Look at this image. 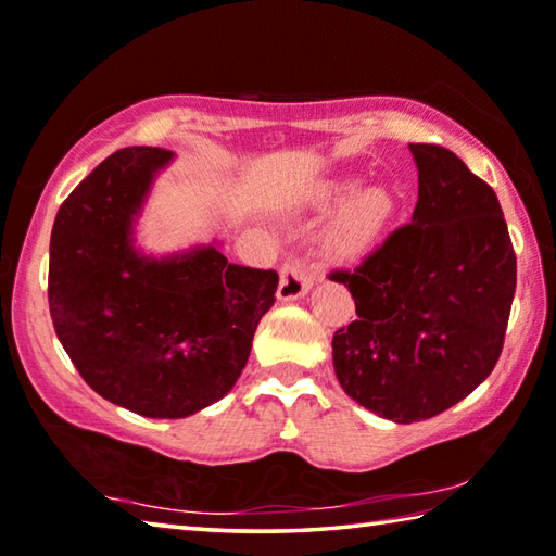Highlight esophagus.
<instances>
[{"label": "esophagus", "instance_id": "obj_1", "mask_svg": "<svg viewBox=\"0 0 556 556\" xmlns=\"http://www.w3.org/2000/svg\"><path fill=\"white\" fill-rule=\"evenodd\" d=\"M313 273L305 266V261L300 258H288L280 268V286H278V298L280 300H298L303 298L307 290L313 288Z\"/></svg>", "mask_w": 556, "mask_h": 556}]
</instances>
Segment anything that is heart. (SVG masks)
Returning <instances> with one entry per match:
<instances>
[{"instance_id": "obj_1", "label": "heart", "mask_w": 556, "mask_h": 556, "mask_svg": "<svg viewBox=\"0 0 556 556\" xmlns=\"http://www.w3.org/2000/svg\"><path fill=\"white\" fill-rule=\"evenodd\" d=\"M323 212L342 206L325 233V245L334 258L357 261L377 249L396 214V199L384 187H364L359 179H334L315 197Z\"/></svg>"}]
</instances>
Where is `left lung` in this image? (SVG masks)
<instances>
[{"instance_id":"1","label":"left lung","mask_w":556,"mask_h":556,"mask_svg":"<svg viewBox=\"0 0 556 556\" xmlns=\"http://www.w3.org/2000/svg\"><path fill=\"white\" fill-rule=\"evenodd\" d=\"M418 169L412 224L354 270L357 320L332 338V362L354 402L394 424L456 406L503 352L517 261L493 187L441 144H408Z\"/></svg>"}]
</instances>
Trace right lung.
<instances>
[{
  "label": "right lung",
  "mask_w": 556,
  "mask_h": 556,
  "mask_svg": "<svg viewBox=\"0 0 556 556\" xmlns=\"http://www.w3.org/2000/svg\"><path fill=\"white\" fill-rule=\"evenodd\" d=\"M160 148L100 162L61 204L49 245V311L86 384L148 418H185L229 394L249 362L278 273L229 263L218 243L165 258L135 249Z\"/></svg>",
  "instance_id": "add662e5"
}]
</instances>
